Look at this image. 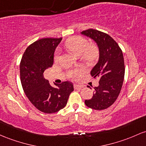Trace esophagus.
Instances as JSON below:
<instances>
[{"label": "esophagus", "mask_w": 146, "mask_h": 146, "mask_svg": "<svg viewBox=\"0 0 146 146\" xmlns=\"http://www.w3.org/2000/svg\"><path fill=\"white\" fill-rule=\"evenodd\" d=\"M82 88V86L78 85V84H74V89H80Z\"/></svg>", "instance_id": "obj_1"}]
</instances>
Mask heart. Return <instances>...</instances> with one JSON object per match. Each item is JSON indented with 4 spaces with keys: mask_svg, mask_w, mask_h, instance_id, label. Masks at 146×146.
<instances>
[{
    "mask_svg": "<svg viewBox=\"0 0 146 146\" xmlns=\"http://www.w3.org/2000/svg\"><path fill=\"white\" fill-rule=\"evenodd\" d=\"M67 48L75 55H82V59L84 62L91 63L98 57L99 50L96 45L89 42L86 39L80 36H74L66 41L65 44ZM59 60V52L56 51L54 55V60L57 62Z\"/></svg>",
    "mask_w": 146,
    "mask_h": 146,
    "instance_id": "heart-1",
    "label": "heart"
}]
</instances>
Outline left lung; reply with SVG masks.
I'll return each instance as SVG.
<instances>
[{"label":"left lung","mask_w":146,"mask_h":146,"mask_svg":"<svg viewBox=\"0 0 146 146\" xmlns=\"http://www.w3.org/2000/svg\"><path fill=\"white\" fill-rule=\"evenodd\" d=\"M82 34L97 43L100 57L91 75L99 80L93 97L86 100L85 105L96 110L108 108L116 100L122 88L125 76V64L122 50L113 38L105 33L88 29Z\"/></svg>","instance_id":"obj_1"}]
</instances>
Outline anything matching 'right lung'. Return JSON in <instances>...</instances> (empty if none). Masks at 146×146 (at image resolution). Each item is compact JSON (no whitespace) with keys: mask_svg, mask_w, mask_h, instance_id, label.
Returning <instances> with one entry per match:
<instances>
[{"mask_svg":"<svg viewBox=\"0 0 146 146\" xmlns=\"http://www.w3.org/2000/svg\"><path fill=\"white\" fill-rule=\"evenodd\" d=\"M62 38H43L27 48L20 63L22 87L31 103L39 111L53 113L67 104L73 83L63 82L52 87L44 77V72L53 64L54 52Z\"/></svg>","mask_w":146,"mask_h":146,"instance_id":"1","label":"right lung"}]
</instances>
